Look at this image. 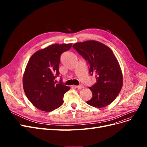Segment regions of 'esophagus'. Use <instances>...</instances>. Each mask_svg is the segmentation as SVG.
Listing matches in <instances>:
<instances>
[{"label": "esophagus", "mask_w": 147, "mask_h": 147, "mask_svg": "<svg viewBox=\"0 0 147 147\" xmlns=\"http://www.w3.org/2000/svg\"><path fill=\"white\" fill-rule=\"evenodd\" d=\"M75 88L77 89H83V88H84V86L83 85V84H80V85H79V86H75Z\"/></svg>", "instance_id": "obj_1"}]
</instances>
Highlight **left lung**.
<instances>
[{
	"label": "left lung",
	"mask_w": 147,
	"mask_h": 147,
	"mask_svg": "<svg viewBox=\"0 0 147 147\" xmlns=\"http://www.w3.org/2000/svg\"><path fill=\"white\" fill-rule=\"evenodd\" d=\"M73 47L87 61L91 75L96 77L97 82L89 87L92 97L86 103L97 108L109 105L119 94L123 83L121 69L112 50L96 40L78 42Z\"/></svg>",
	"instance_id": "left-lung-1"
}]
</instances>
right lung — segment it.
Wrapping results in <instances>:
<instances>
[{
	"label": "right lung",
	"instance_id": "right-lung-1",
	"mask_svg": "<svg viewBox=\"0 0 147 147\" xmlns=\"http://www.w3.org/2000/svg\"><path fill=\"white\" fill-rule=\"evenodd\" d=\"M72 43L52 44L40 49L30 57L23 77L24 91L34 106L50 112L63 104V97L70 88L56 84L60 57Z\"/></svg>",
	"mask_w": 147,
	"mask_h": 147
}]
</instances>
